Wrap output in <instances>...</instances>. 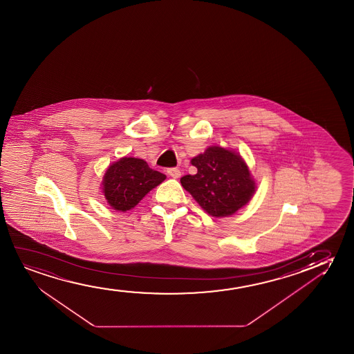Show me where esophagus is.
<instances>
[{"instance_id": "34e87169", "label": "esophagus", "mask_w": 354, "mask_h": 354, "mask_svg": "<svg viewBox=\"0 0 354 354\" xmlns=\"http://www.w3.org/2000/svg\"><path fill=\"white\" fill-rule=\"evenodd\" d=\"M167 173H168L173 179H178V178L181 176V171H180V169H178V168H170Z\"/></svg>"}]
</instances>
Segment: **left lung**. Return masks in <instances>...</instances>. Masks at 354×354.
Here are the masks:
<instances>
[{"label":"left lung","instance_id":"8db88e82","mask_svg":"<svg viewBox=\"0 0 354 354\" xmlns=\"http://www.w3.org/2000/svg\"><path fill=\"white\" fill-rule=\"evenodd\" d=\"M197 174L185 175L180 183L204 212L214 218H226L245 207L257 191L245 160L237 151L209 146L194 157Z\"/></svg>","mask_w":354,"mask_h":354}]
</instances>
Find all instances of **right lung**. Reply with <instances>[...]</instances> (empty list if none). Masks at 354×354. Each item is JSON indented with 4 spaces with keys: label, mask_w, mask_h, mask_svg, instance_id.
I'll use <instances>...</instances> for the list:
<instances>
[{
    "label": "right lung",
    "mask_w": 354,
    "mask_h": 354,
    "mask_svg": "<svg viewBox=\"0 0 354 354\" xmlns=\"http://www.w3.org/2000/svg\"><path fill=\"white\" fill-rule=\"evenodd\" d=\"M165 178V174L151 169L141 158L122 157L107 167L102 178V192L112 209L124 213L134 208Z\"/></svg>",
    "instance_id": "add662e5"
}]
</instances>
